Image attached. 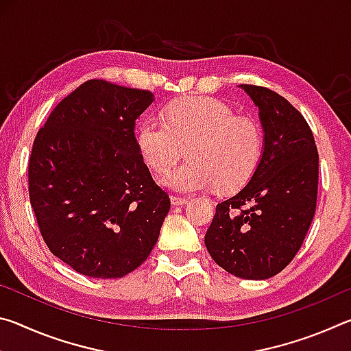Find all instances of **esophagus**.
<instances>
[{"instance_id": "esophagus-1", "label": "esophagus", "mask_w": 351, "mask_h": 351, "mask_svg": "<svg viewBox=\"0 0 351 351\" xmlns=\"http://www.w3.org/2000/svg\"><path fill=\"white\" fill-rule=\"evenodd\" d=\"M170 201H171V204H173V206H182V204H186L189 199L182 198V197H178V195H171Z\"/></svg>"}]
</instances>
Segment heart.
Wrapping results in <instances>:
<instances>
[{
  "label": "heart",
  "instance_id": "heart-1",
  "mask_svg": "<svg viewBox=\"0 0 351 351\" xmlns=\"http://www.w3.org/2000/svg\"><path fill=\"white\" fill-rule=\"evenodd\" d=\"M138 148L156 171L170 169L187 148V161L161 178L165 187L184 193L212 187L228 192L243 186L257 169L263 130L251 117L235 116L217 99L186 97L167 106L165 121H142Z\"/></svg>",
  "mask_w": 351,
  "mask_h": 351
}]
</instances>
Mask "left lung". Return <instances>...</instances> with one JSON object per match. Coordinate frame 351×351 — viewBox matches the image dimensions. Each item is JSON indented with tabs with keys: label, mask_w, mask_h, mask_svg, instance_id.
Instances as JSON below:
<instances>
[{
	"label": "left lung",
	"mask_w": 351,
	"mask_h": 351,
	"mask_svg": "<svg viewBox=\"0 0 351 351\" xmlns=\"http://www.w3.org/2000/svg\"><path fill=\"white\" fill-rule=\"evenodd\" d=\"M263 127V153L251 180L217 204L204 243L218 266L246 280L287 268L310 229L317 201L319 154L305 117L280 94L240 85Z\"/></svg>",
	"instance_id": "1"
}]
</instances>
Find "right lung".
Here are the masks:
<instances>
[{"label":"right lung","mask_w":351,"mask_h":351,"mask_svg":"<svg viewBox=\"0 0 351 351\" xmlns=\"http://www.w3.org/2000/svg\"><path fill=\"white\" fill-rule=\"evenodd\" d=\"M153 100L150 91L88 80L52 110L34 141L29 198L41 237L83 276H127L158 241L170 198L134 136Z\"/></svg>","instance_id":"obj_1"}]
</instances>
